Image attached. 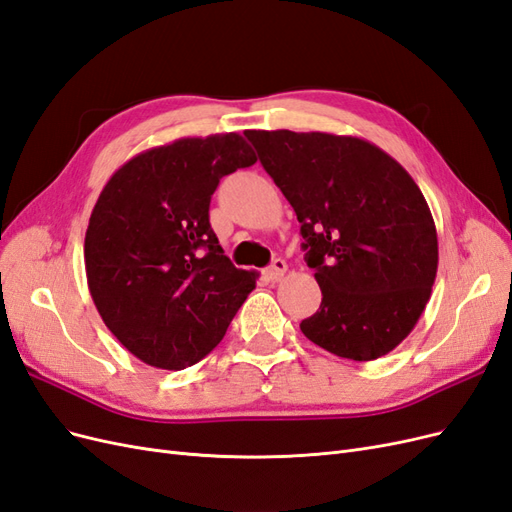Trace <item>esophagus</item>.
<instances>
[{
  "label": "esophagus",
  "mask_w": 512,
  "mask_h": 512,
  "mask_svg": "<svg viewBox=\"0 0 512 512\" xmlns=\"http://www.w3.org/2000/svg\"><path fill=\"white\" fill-rule=\"evenodd\" d=\"M286 269H288L286 262H284L282 258H275V260L271 262V267L265 269V277H267L269 282H277V280H282Z\"/></svg>",
  "instance_id": "34e87169"
}]
</instances>
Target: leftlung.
<instances>
[{
	"label": "left lung",
	"instance_id": "1",
	"mask_svg": "<svg viewBox=\"0 0 512 512\" xmlns=\"http://www.w3.org/2000/svg\"><path fill=\"white\" fill-rule=\"evenodd\" d=\"M301 224L322 303L303 335L331 354L374 361L414 329L438 273L423 192L389 153L356 136L245 130Z\"/></svg>",
	"mask_w": 512,
	"mask_h": 512
}]
</instances>
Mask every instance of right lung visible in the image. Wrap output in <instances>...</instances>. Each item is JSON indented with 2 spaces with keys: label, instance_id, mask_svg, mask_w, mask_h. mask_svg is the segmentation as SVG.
Wrapping results in <instances>:
<instances>
[{
  "label": "right lung",
  "instance_id": "right-lung-1",
  "mask_svg": "<svg viewBox=\"0 0 512 512\" xmlns=\"http://www.w3.org/2000/svg\"><path fill=\"white\" fill-rule=\"evenodd\" d=\"M256 162L237 132L138 153L108 179L85 235L91 299L119 342L158 369H185L222 342L256 288L209 224L222 177Z\"/></svg>",
  "mask_w": 512,
  "mask_h": 512
}]
</instances>
